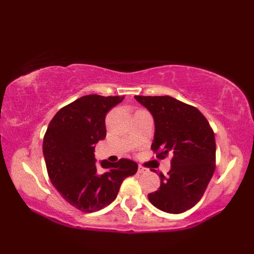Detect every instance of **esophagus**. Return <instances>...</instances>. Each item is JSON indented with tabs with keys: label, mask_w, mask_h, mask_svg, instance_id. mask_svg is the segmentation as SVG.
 Returning a JSON list of instances; mask_svg holds the SVG:
<instances>
[{
	"label": "esophagus",
	"mask_w": 254,
	"mask_h": 254,
	"mask_svg": "<svg viewBox=\"0 0 254 254\" xmlns=\"http://www.w3.org/2000/svg\"><path fill=\"white\" fill-rule=\"evenodd\" d=\"M137 172H138V174H145V172H147V169H145L144 167H142V166H138Z\"/></svg>",
	"instance_id": "obj_1"
}]
</instances>
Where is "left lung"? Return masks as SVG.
Segmentation results:
<instances>
[{
	"label": "left lung",
	"mask_w": 254,
	"mask_h": 254,
	"mask_svg": "<svg viewBox=\"0 0 254 254\" xmlns=\"http://www.w3.org/2000/svg\"><path fill=\"white\" fill-rule=\"evenodd\" d=\"M153 116L152 144L157 157L171 156L168 176L159 174L160 187L148 194L154 206L180 214L195 205L215 170L216 143L208 121L195 107L170 96H134Z\"/></svg>",
	"instance_id": "1"
}]
</instances>
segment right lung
<instances>
[{
	"mask_svg": "<svg viewBox=\"0 0 254 254\" xmlns=\"http://www.w3.org/2000/svg\"><path fill=\"white\" fill-rule=\"evenodd\" d=\"M124 96L87 95L73 101L53 117L44 137V156L51 183L61 196L82 212L93 213L109 205L121 183L137 171L130 159L101 160L107 171L98 172L95 146L106 137L107 112Z\"/></svg>",
	"mask_w": 254,
	"mask_h": 254,
	"instance_id": "obj_1",
	"label": "right lung"
}]
</instances>
